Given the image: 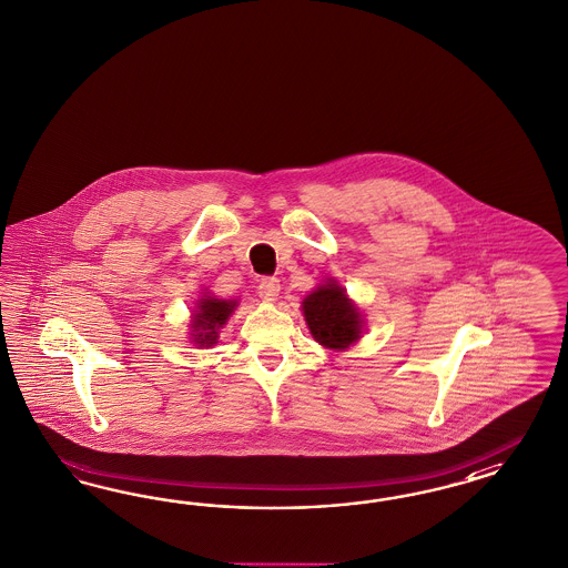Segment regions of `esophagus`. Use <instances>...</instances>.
Listing matches in <instances>:
<instances>
[{"label":"esophagus","mask_w":568,"mask_h":568,"mask_svg":"<svg viewBox=\"0 0 568 568\" xmlns=\"http://www.w3.org/2000/svg\"><path fill=\"white\" fill-rule=\"evenodd\" d=\"M280 294V280L277 277H263L258 282V296L267 303H274Z\"/></svg>","instance_id":"34e87169"}]
</instances>
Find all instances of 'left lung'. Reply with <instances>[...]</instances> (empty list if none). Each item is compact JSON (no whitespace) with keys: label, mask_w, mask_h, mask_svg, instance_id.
<instances>
[{"label":"left lung","mask_w":568,"mask_h":568,"mask_svg":"<svg viewBox=\"0 0 568 568\" xmlns=\"http://www.w3.org/2000/svg\"><path fill=\"white\" fill-rule=\"evenodd\" d=\"M303 315L313 338L326 348L345 351L362 338L364 315L336 280L320 284L303 298Z\"/></svg>","instance_id":"obj_1"}]
</instances>
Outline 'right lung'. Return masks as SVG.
<instances>
[{"instance_id":"right-lung-1","label":"right lung","mask_w":568,"mask_h":568,"mask_svg":"<svg viewBox=\"0 0 568 568\" xmlns=\"http://www.w3.org/2000/svg\"><path fill=\"white\" fill-rule=\"evenodd\" d=\"M239 307V301H223L209 293L202 294L192 313V341L199 347H213L220 338V329L225 326L232 312Z\"/></svg>"}]
</instances>
